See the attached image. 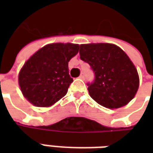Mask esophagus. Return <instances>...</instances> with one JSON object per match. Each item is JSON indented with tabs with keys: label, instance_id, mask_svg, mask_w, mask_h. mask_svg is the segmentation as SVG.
Returning a JSON list of instances; mask_svg holds the SVG:
<instances>
[{
	"label": "esophagus",
	"instance_id": "esophagus-1",
	"mask_svg": "<svg viewBox=\"0 0 153 153\" xmlns=\"http://www.w3.org/2000/svg\"><path fill=\"white\" fill-rule=\"evenodd\" d=\"M79 79H84V74L82 73L81 74H80Z\"/></svg>",
	"mask_w": 153,
	"mask_h": 153
}]
</instances>
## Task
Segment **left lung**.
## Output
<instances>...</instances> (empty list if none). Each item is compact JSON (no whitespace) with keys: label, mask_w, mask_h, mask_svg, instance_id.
I'll list each match as a JSON object with an SVG mask.
<instances>
[{"label":"left lung","mask_w":153,"mask_h":153,"mask_svg":"<svg viewBox=\"0 0 153 153\" xmlns=\"http://www.w3.org/2000/svg\"><path fill=\"white\" fill-rule=\"evenodd\" d=\"M79 47L80 59L94 73V80L87 83L91 97L110 109L129 102L138 91L139 79L125 51L110 43L83 44Z\"/></svg>","instance_id":"1"}]
</instances>
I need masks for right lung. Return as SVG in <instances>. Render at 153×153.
<instances>
[{"label": "right lung", "instance_id": "obj_1", "mask_svg": "<svg viewBox=\"0 0 153 153\" xmlns=\"http://www.w3.org/2000/svg\"><path fill=\"white\" fill-rule=\"evenodd\" d=\"M79 49L77 44H49L25 62L19 83L29 102L40 107L50 106L66 94L73 82L68 64Z\"/></svg>", "mask_w": 153, "mask_h": 153}]
</instances>
